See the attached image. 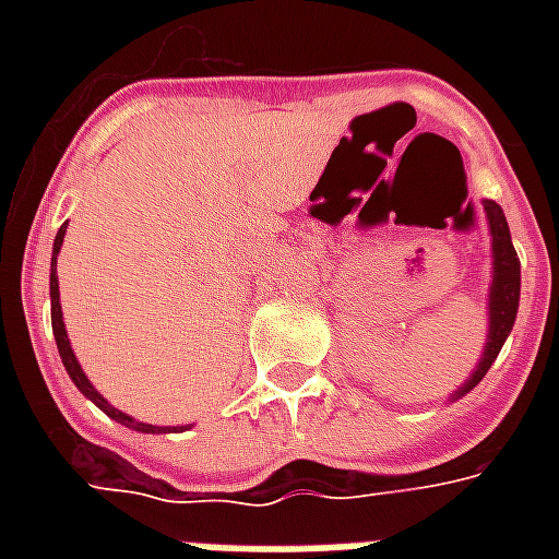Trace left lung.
<instances>
[{"instance_id":"obj_1","label":"left lung","mask_w":559,"mask_h":559,"mask_svg":"<svg viewBox=\"0 0 559 559\" xmlns=\"http://www.w3.org/2000/svg\"><path fill=\"white\" fill-rule=\"evenodd\" d=\"M485 206V221H488V233H491V287H488V335H485V347L476 368L461 386L449 395V401H457L467 395L469 389L479 383L481 377L488 374V368L497 359V353L503 350L509 332L515 326L518 299H521V263H518L515 245H512V233L506 224L503 209L493 200H481Z\"/></svg>"}]
</instances>
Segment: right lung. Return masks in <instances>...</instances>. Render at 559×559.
Instances as JSON below:
<instances>
[{"label":"right lung","mask_w":559,"mask_h":559,"mask_svg":"<svg viewBox=\"0 0 559 559\" xmlns=\"http://www.w3.org/2000/svg\"><path fill=\"white\" fill-rule=\"evenodd\" d=\"M66 227L68 221L59 227L53 239V257H50V320H53V338H56V347H59V356H62V365H66L68 377H71V383L86 395V399L95 404V407H102L110 419H116L119 425H126L131 431H140V433H176V431H188L191 425H148V421H140L134 416H128V413L116 411L110 401L104 399L98 389L92 386L90 377L83 374V368H80L78 356L71 350V341H68V332H66V320H62V302H59V275H56V257H59V248L66 242Z\"/></svg>","instance_id":"obj_1"}]
</instances>
